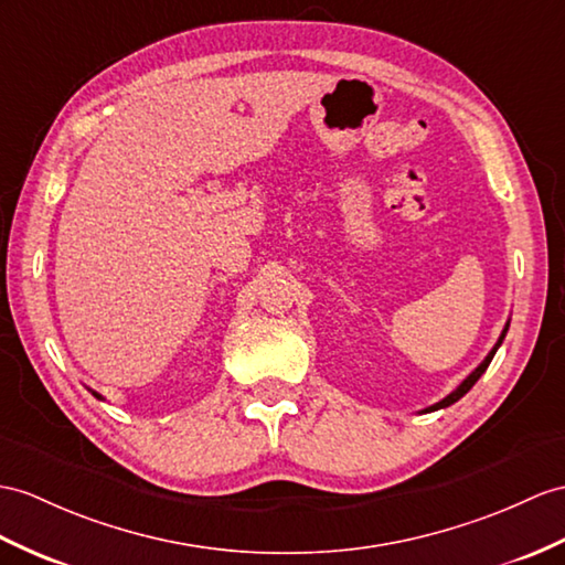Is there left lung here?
<instances>
[{
  "instance_id": "left-lung-1",
  "label": "left lung",
  "mask_w": 565,
  "mask_h": 565,
  "mask_svg": "<svg viewBox=\"0 0 565 565\" xmlns=\"http://www.w3.org/2000/svg\"><path fill=\"white\" fill-rule=\"evenodd\" d=\"M508 326H511V319H508L505 328L501 330V338L497 340V345H493V348H491V352H489V354L484 356V362H481V364H479V366H477V369L472 371V374H470V376H467V379H465V381L460 383V386H458L456 391H452L450 395H446V397H444V401H438V403H436V405H431V407H424V409H419V415H424V412H434V409H444V407H450L452 403H458V401H460V397H462V395H465L467 391H470V388L475 386V383L479 381V376H481V374H484V371H487V366L491 364V360H493V354H497V350L501 348V342H503V338H505V333H508Z\"/></svg>"
}]
</instances>
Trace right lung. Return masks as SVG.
Here are the masks:
<instances>
[{
	"instance_id": "obj_1",
	"label": "right lung",
	"mask_w": 565,
	"mask_h": 565,
	"mask_svg": "<svg viewBox=\"0 0 565 565\" xmlns=\"http://www.w3.org/2000/svg\"><path fill=\"white\" fill-rule=\"evenodd\" d=\"M86 388H88V386H86ZM88 393H93V397H98V401H105V397H103L98 391H90V388H88Z\"/></svg>"
}]
</instances>
